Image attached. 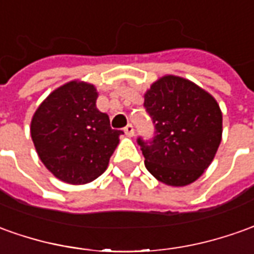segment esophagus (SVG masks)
<instances>
[{"label": "esophagus", "instance_id": "esophagus-1", "mask_svg": "<svg viewBox=\"0 0 254 254\" xmlns=\"http://www.w3.org/2000/svg\"><path fill=\"white\" fill-rule=\"evenodd\" d=\"M124 132H126V135L132 137V135H134V127H132L131 124H127V126L124 127Z\"/></svg>", "mask_w": 254, "mask_h": 254}]
</instances>
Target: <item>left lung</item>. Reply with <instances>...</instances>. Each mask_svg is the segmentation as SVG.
Listing matches in <instances>:
<instances>
[{"instance_id": "8db88e82", "label": "left lung", "mask_w": 254, "mask_h": 254, "mask_svg": "<svg viewBox=\"0 0 254 254\" xmlns=\"http://www.w3.org/2000/svg\"><path fill=\"white\" fill-rule=\"evenodd\" d=\"M144 106L155 124L150 141L138 138L145 167L171 187L196 181L221 142L223 115L217 101L190 80L164 76L146 91Z\"/></svg>"}]
</instances>
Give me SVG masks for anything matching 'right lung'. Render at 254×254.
<instances>
[{"label":"right lung","instance_id":"obj_1","mask_svg":"<svg viewBox=\"0 0 254 254\" xmlns=\"http://www.w3.org/2000/svg\"><path fill=\"white\" fill-rule=\"evenodd\" d=\"M97 98L92 84L69 81L51 92L31 119L38 156L64 183L81 185L99 177L123 134L97 109Z\"/></svg>","mask_w":254,"mask_h":254}]
</instances>
